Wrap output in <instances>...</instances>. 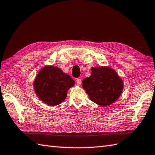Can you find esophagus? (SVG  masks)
I'll return each instance as SVG.
<instances>
[{
	"mask_svg": "<svg viewBox=\"0 0 155 155\" xmlns=\"http://www.w3.org/2000/svg\"><path fill=\"white\" fill-rule=\"evenodd\" d=\"M76 83L78 85H80L81 84V80L80 78H77L76 79Z\"/></svg>",
	"mask_w": 155,
	"mask_h": 155,
	"instance_id": "34e87169",
	"label": "esophagus"
}]
</instances>
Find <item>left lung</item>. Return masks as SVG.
Wrapping results in <instances>:
<instances>
[{
  "mask_svg": "<svg viewBox=\"0 0 155 155\" xmlns=\"http://www.w3.org/2000/svg\"><path fill=\"white\" fill-rule=\"evenodd\" d=\"M91 74L82 81L89 99L102 107L115 103L123 89V81L115 70L109 66L91 68Z\"/></svg>",
  "mask_w": 155,
  "mask_h": 155,
  "instance_id": "obj_1",
  "label": "left lung"
}]
</instances>
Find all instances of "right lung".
Here are the masks:
<instances>
[{
  "instance_id": "right-lung-1",
  "label": "right lung",
  "mask_w": 155,
  "mask_h": 155,
  "mask_svg": "<svg viewBox=\"0 0 155 155\" xmlns=\"http://www.w3.org/2000/svg\"><path fill=\"white\" fill-rule=\"evenodd\" d=\"M74 84L73 79L60 68L46 66L37 74L33 86L37 97L48 105L53 107L66 99L68 91Z\"/></svg>"
}]
</instances>
